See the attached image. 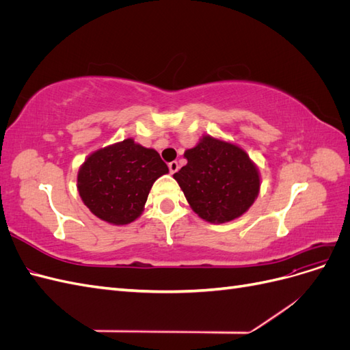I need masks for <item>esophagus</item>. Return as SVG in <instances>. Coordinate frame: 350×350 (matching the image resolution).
<instances>
[{"instance_id":"34e87169","label":"esophagus","mask_w":350,"mask_h":350,"mask_svg":"<svg viewBox=\"0 0 350 350\" xmlns=\"http://www.w3.org/2000/svg\"><path fill=\"white\" fill-rule=\"evenodd\" d=\"M167 166H169V172H171V174H175V172H178L179 165H178V162H176V161L171 162V163H169Z\"/></svg>"}]
</instances>
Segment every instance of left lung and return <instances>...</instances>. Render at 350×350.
<instances>
[{
  "label": "left lung",
  "mask_w": 350,
  "mask_h": 350,
  "mask_svg": "<svg viewBox=\"0 0 350 350\" xmlns=\"http://www.w3.org/2000/svg\"><path fill=\"white\" fill-rule=\"evenodd\" d=\"M184 156L188 163L174 178L189 206L210 224L239 217L258 196L257 167L238 146L206 135Z\"/></svg>",
  "instance_id": "obj_1"
}]
</instances>
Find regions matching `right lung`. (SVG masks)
I'll return each mask as SVG.
<instances>
[{
  "instance_id": "1",
  "label": "right lung",
  "mask_w": 350,
  "mask_h": 350,
  "mask_svg": "<svg viewBox=\"0 0 350 350\" xmlns=\"http://www.w3.org/2000/svg\"><path fill=\"white\" fill-rule=\"evenodd\" d=\"M167 172L156 150L126 139L90 154L79 171L77 188L94 216L126 225L142 215L153 183Z\"/></svg>"
}]
</instances>
